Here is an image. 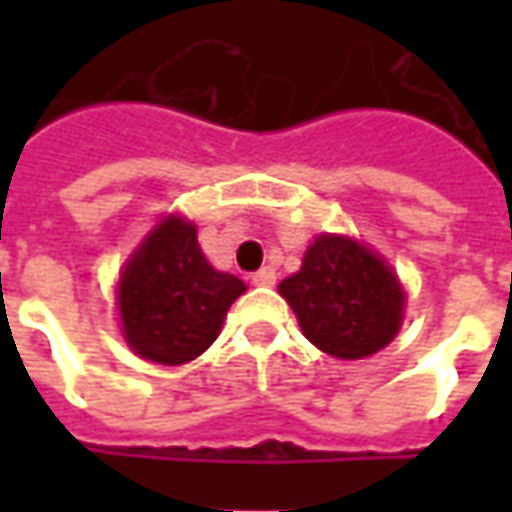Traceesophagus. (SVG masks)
<instances>
[{"mask_svg": "<svg viewBox=\"0 0 512 512\" xmlns=\"http://www.w3.org/2000/svg\"><path fill=\"white\" fill-rule=\"evenodd\" d=\"M252 282H255V285H260V288H271V285L277 282V271L268 266L260 268L257 274H252Z\"/></svg>", "mask_w": 512, "mask_h": 512, "instance_id": "esophagus-1", "label": "esophagus"}]
</instances>
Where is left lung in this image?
<instances>
[{
	"instance_id": "1",
	"label": "left lung",
	"mask_w": 512,
	"mask_h": 512,
	"mask_svg": "<svg viewBox=\"0 0 512 512\" xmlns=\"http://www.w3.org/2000/svg\"><path fill=\"white\" fill-rule=\"evenodd\" d=\"M304 337L323 354L365 359L395 340L406 293L384 257L345 235H318L301 268L279 282Z\"/></svg>"
}]
</instances>
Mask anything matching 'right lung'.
Wrapping results in <instances>:
<instances>
[{
  "label": "right lung",
  "mask_w": 512,
  "mask_h": 512,
  "mask_svg": "<svg viewBox=\"0 0 512 512\" xmlns=\"http://www.w3.org/2000/svg\"><path fill=\"white\" fill-rule=\"evenodd\" d=\"M246 285L205 260L197 227L169 213L120 271L117 310L128 348L158 365H186L208 351Z\"/></svg>",
  "instance_id": "obj_1"
}]
</instances>
